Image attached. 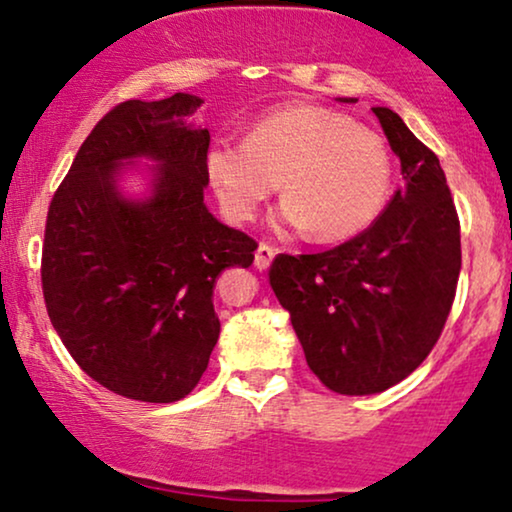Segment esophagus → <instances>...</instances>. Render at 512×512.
Listing matches in <instances>:
<instances>
[{
    "mask_svg": "<svg viewBox=\"0 0 512 512\" xmlns=\"http://www.w3.org/2000/svg\"><path fill=\"white\" fill-rule=\"evenodd\" d=\"M274 255H276V250L272 248V245L260 243V248H257V252H255V267L257 269H267L269 264H272Z\"/></svg>",
    "mask_w": 512,
    "mask_h": 512,
    "instance_id": "obj_1",
    "label": "esophagus"
}]
</instances>
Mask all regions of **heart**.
<instances>
[{
    "instance_id": "heart-1",
    "label": "heart",
    "mask_w": 512,
    "mask_h": 512,
    "mask_svg": "<svg viewBox=\"0 0 512 512\" xmlns=\"http://www.w3.org/2000/svg\"><path fill=\"white\" fill-rule=\"evenodd\" d=\"M207 175L228 219L248 223L284 190L279 221L313 228L320 240H346L383 214L392 190L390 151L380 134L349 115L298 103L252 122L245 142L216 139Z\"/></svg>"
}]
</instances>
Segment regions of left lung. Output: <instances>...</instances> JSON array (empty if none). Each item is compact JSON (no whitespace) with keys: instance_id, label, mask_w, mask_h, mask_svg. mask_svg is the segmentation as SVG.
Wrapping results in <instances>:
<instances>
[{"instance_id":"8db88e82","label":"left lung","mask_w":512,"mask_h":512,"mask_svg":"<svg viewBox=\"0 0 512 512\" xmlns=\"http://www.w3.org/2000/svg\"><path fill=\"white\" fill-rule=\"evenodd\" d=\"M399 187L370 228L315 255H276L269 286L327 390L375 395L436 346L460 279V219L438 156L390 108H373Z\"/></svg>"}]
</instances>
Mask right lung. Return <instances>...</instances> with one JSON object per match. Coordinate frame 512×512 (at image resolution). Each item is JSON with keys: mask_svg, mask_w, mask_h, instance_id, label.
Listing matches in <instances>:
<instances>
[{"mask_svg": "<svg viewBox=\"0 0 512 512\" xmlns=\"http://www.w3.org/2000/svg\"><path fill=\"white\" fill-rule=\"evenodd\" d=\"M197 96L125 101L81 144L48 209L40 281L50 322L88 378L137 402H178L209 366L221 322L216 276L257 243L204 204L209 132ZM159 161L155 197L129 203L114 170Z\"/></svg>", "mask_w": 512, "mask_h": 512, "instance_id": "1", "label": "right lung"}]
</instances>
